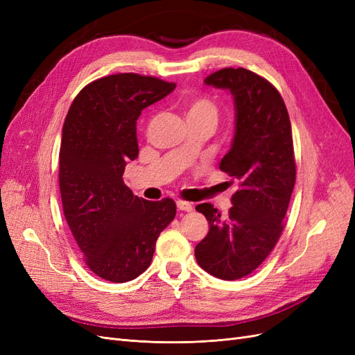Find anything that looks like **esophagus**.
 <instances>
[{
  "label": "esophagus",
  "mask_w": 355,
  "mask_h": 355,
  "mask_svg": "<svg viewBox=\"0 0 355 355\" xmlns=\"http://www.w3.org/2000/svg\"><path fill=\"white\" fill-rule=\"evenodd\" d=\"M176 206L182 211H192V209H194L191 202H185V201H176Z\"/></svg>",
  "instance_id": "34e87169"
}]
</instances>
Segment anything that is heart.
<instances>
[{
	"mask_svg": "<svg viewBox=\"0 0 355 355\" xmlns=\"http://www.w3.org/2000/svg\"><path fill=\"white\" fill-rule=\"evenodd\" d=\"M187 120L188 121H210L216 125V121H218L216 105L204 98L191 101L187 106Z\"/></svg>",
	"mask_w": 355,
	"mask_h": 355,
	"instance_id": "heart-1",
	"label": "heart"
}]
</instances>
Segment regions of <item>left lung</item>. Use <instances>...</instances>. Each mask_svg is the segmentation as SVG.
Segmentation results:
<instances>
[{
	"label": "left lung",
	"instance_id": "obj_1",
	"mask_svg": "<svg viewBox=\"0 0 355 355\" xmlns=\"http://www.w3.org/2000/svg\"><path fill=\"white\" fill-rule=\"evenodd\" d=\"M204 83L232 94L235 133L219 167L239 182V191L227 219L210 202L196 207L209 222L196 259L220 280H239L266 259L282 235L296 180L292 125L282 94L249 69L225 68Z\"/></svg>",
	"mask_w": 355,
	"mask_h": 355
}]
</instances>
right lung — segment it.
Returning <instances> with one entry per match:
<instances>
[{
  "instance_id": "obj_1",
  "label": "right lung",
  "mask_w": 355,
  "mask_h": 355,
  "mask_svg": "<svg viewBox=\"0 0 355 355\" xmlns=\"http://www.w3.org/2000/svg\"><path fill=\"white\" fill-rule=\"evenodd\" d=\"M175 87L137 73L110 75L85 85L63 123V213L85 263L103 280L125 283L146 271L159 232L175 219L173 200L139 198L123 180L139 154V115Z\"/></svg>"
}]
</instances>
